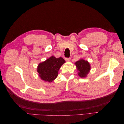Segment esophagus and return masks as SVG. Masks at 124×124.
Segmentation results:
<instances>
[{"instance_id":"1","label":"esophagus","mask_w":124,"mask_h":124,"mask_svg":"<svg viewBox=\"0 0 124 124\" xmlns=\"http://www.w3.org/2000/svg\"><path fill=\"white\" fill-rule=\"evenodd\" d=\"M71 60V58H65V61L66 62H70Z\"/></svg>"}]
</instances>
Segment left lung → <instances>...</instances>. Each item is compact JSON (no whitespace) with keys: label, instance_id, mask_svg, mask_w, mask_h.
Wrapping results in <instances>:
<instances>
[{"label":"left lung","instance_id":"1","mask_svg":"<svg viewBox=\"0 0 124 124\" xmlns=\"http://www.w3.org/2000/svg\"><path fill=\"white\" fill-rule=\"evenodd\" d=\"M77 69L78 71V75L81 78H85L91 70V65L87 61L81 59L76 63Z\"/></svg>","mask_w":124,"mask_h":124}]
</instances>
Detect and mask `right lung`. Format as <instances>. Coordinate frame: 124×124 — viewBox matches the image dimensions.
I'll return each instance as SVG.
<instances>
[{
  "instance_id": "obj_1",
  "label": "right lung",
  "mask_w": 124,
  "mask_h": 124,
  "mask_svg": "<svg viewBox=\"0 0 124 124\" xmlns=\"http://www.w3.org/2000/svg\"><path fill=\"white\" fill-rule=\"evenodd\" d=\"M65 62L62 57L57 58L54 56H51L38 65L37 72L39 76L43 81L52 82L57 78L59 69Z\"/></svg>"
}]
</instances>
